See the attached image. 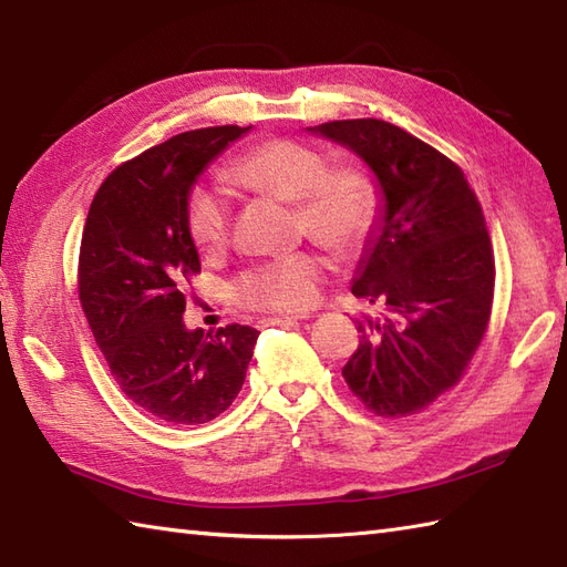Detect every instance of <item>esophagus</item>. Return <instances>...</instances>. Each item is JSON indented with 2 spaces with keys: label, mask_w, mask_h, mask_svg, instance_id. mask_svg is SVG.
I'll return each mask as SVG.
<instances>
[{
  "label": "esophagus",
  "mask_w": 567,
  "mask_h": 567,
  "mask_svg": "<svg viewBox=\"0 0 567 567\" xmlns=\"http://www.w3.org/2000/svg\"><path fill=\"white\" fill-rule=\"evenodd\" d=\"M305 317H275V319H268V323H272V327H295V323H302Z\"/></svg>",
  "instance_id": "34e87169"
}]
</instances>
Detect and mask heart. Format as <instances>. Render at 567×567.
<instances>
[{
	"mask_svg": "<svg viewBox=\"0 0 567 567\" xmlns=\"http://www.w3.org/2000/svg\"><path fill=\"white\" fill-rule=\"evenodd\" d=\"M228 177L250 192L295 202L299 226L341 258L363 250L378 221V189L363 171L329 167L327 155L290 138L262 141L240 153L228 165ZM185 224L199 250L221 248L231 226V204L219 187L195 185L185 202ZM321 277L323 260L299 250L252 265L236 277L228 295L244 309L299 311L317 299Z\"/></svg>",
	"mask_w": 567,
	"mask_h": 567,
	"instance_id": "obj_1",
	"label": "heart"
}]
</instances>
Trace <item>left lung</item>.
<instances>
[{
  "label": "left lung",
  "mask_w": 567,
  "mask_h": 567,
  "mask_svg": "<svg viewBox=\"0 0 567 567\" xmlns=\"http://www.w3.org/2000/svg\"><path fill=\"white\" fill-rule=\"evenodd\" d=\"M355 153L378 179V221L351 292L384 315L360 317L348 388L378 416L426 409L463 378L487 331L495 256L461 167L380 118L307 128Z\"/></svg>",
  "instance_id": "obj_1"
}]
</instances>
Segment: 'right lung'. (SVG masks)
Masks as SVG:
<instances>
[{"instance_id": "add662e5", "label": "right lung", "mask_w": 567, "mask_h": 567, "mask_svg": "<svg viewBox=\"0 0 567 567\" xmlns=\"http://www.w3.org/2000/svg\"><path fill=\"white\" fill-rule=\"evenodd\" d=\"M250 126L173 136L104 179L80 246V305L131 402L167 424H207L244 388L258 333L187 329L185 285L199 252L185 224L197 177Z\"/></svg>"}]
</instances>
